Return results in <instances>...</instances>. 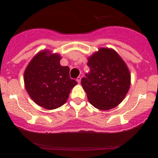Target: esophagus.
<instances>
[{"mask_svg":"<svg viewBox=\"0 0 158 158\" xmlns=\"http://www.w3.org/2000/svg\"><path fill=\"white\" fill-rule=\"evenodd\" d=\"M76 81H77L78 83H80V82H81V77H80V76H79V77L76 79Z\"/></svg>","mask_w":158,"mask_h":158,"instance_id":"1","label":"esophagus"}]
</instances>
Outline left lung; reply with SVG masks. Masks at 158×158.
Wrapping results in <instances>:
<instances>
[{
	"mask_svg": "<svg viewBox=\"0 0 158 158\" xmlns=\"http://www.w3.org/2000/svg\"><path fill=\"white\" fill-rule=\"evenodd\" d=\"M89 73L81 80L89 102L106 111L118 106L128 93L131 74L122 57L113 49L100 48L88 58Z\"/></svg>",
	"mask_w": 158,
	"mask_h": 158,
	"instance_id": "1",
	"label": "left lung"
}]
</instances>
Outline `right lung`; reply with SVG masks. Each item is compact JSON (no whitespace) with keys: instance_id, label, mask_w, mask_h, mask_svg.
<instances>
[{"instance_id":"right-lung-1","label":"right lung","mask_w":158,"mask_h":158,"mask_svg":"<svg viewBox=\"0 0 158 158\" xmlns=\"http://www.w3.org/2000/svg\"><path fill=\"white\" fill-rule=\"evenodd\" d=\"M60 54L44 49L33 56L24 71L27 92L36 104L46 109L64 105L77 84L70 79L69 68L60 65Z\"/></svg>"}]
</instances>
